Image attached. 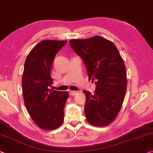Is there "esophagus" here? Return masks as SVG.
Segmentation results:
<instances>
[{"instance_id": "obj_1", "label": "esophagus", "mask_w": 153, "mask_h": 153, "mask_svg": "<svg viewBox=\"0 0 153 153\" xmlns=\"http://www.w3.org/2000/svg\"><path fill=\"white\" fill-rule=\"evenodd\" d=\"M76 94V91H69V94L70 96H74L75 94Z\"/></svg>"}]
</instances>
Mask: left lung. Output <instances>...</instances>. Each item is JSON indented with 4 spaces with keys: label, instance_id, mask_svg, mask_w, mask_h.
<instances>
[{
    "label": "left lung",
    "instance_id": "obj_1",
    "mask_svg": "<svg viewBox=\"0 0 153 153\" xmlns=\"http://www.w3.org/2000/svg\"><path fill=\"white\" fill-rule=\"evenodd\" d=\"M70 44L83 60L89 80L96 85L94 94L83 91L87 121L95 126L109 125L121 109L127 87L123 58L112 42L100 36L71 39Z\"/></svg>",
    "mask_w": 153,
    "mask_h": 153
}]
</instances>
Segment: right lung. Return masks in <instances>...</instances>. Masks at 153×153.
Returning a JSON list of instances; mask_svg holds the SVG:
<instances>
[{"label":"right lung","instance_id":"1","mask_svg":"<svg viewBox=\"0 0 153 153\" xmlns=\"http://www.w3.org/2000/svg\"><path fill=\"white\" fill-rule=\"evenodd\" d=\"M68 41H41L26 59L22 86L24 102L33 121L43 130H54L63 123L68 91L49 88L53 83L51 70L59 51Z\"/></svg>","mask_w":153,"mask_h":153}]
</instances>
